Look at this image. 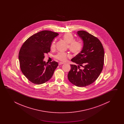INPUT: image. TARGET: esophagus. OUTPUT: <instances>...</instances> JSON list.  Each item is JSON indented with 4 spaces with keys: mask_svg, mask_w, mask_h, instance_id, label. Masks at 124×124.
Masks as SVG:
<instances>
[{
    "mask_svg": "<svg viewBox=\"0 0 124 124\" xmlns=\"http://www.w3.org/2000/svg\"><path fill=\"white\" fill-rule=\"evenodd\" d=\"M64 64V62H59V65H62V64Z\"/></svg>",
    "mask_w": 124,
    "mask_h": 124,
    "instance_id": "obj_1",
    "label": "esophagus"
}]
</instances>
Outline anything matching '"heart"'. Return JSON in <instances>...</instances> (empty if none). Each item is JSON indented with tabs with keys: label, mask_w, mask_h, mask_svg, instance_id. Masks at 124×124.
<instances>
[{
	"label": "heart",
	"mask_w": 124,
	"mask_h": 124,
	"mask_svg": "<svg viewBox=\"0 0 124 124\" xmlns=\"http://www.w3.org/2000/svg\"><path fill=\"white\" fill-rule=\"evenodd\" d=\"M62 39L66 42L68 43V48L74 54L79 53L82 50V42L78 40H75L74 36L70 33H67L64 34ZM51 49H54L55 47V42L54 41L51 45ZM70 57V55L68 53L63 52H60L58 53L55 58L59 60L65 61L67 57Z\"/></svg>",
	"instance_id": "obj_1"
}]
</instances>
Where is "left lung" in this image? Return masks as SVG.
Segmentation results:
<instances>
[{"mask_svg": "<svg viewBox=\"0 0 124 124\" xmlns=\"http://www.w3.org/2000/svg\"><path fill=\"white\" fill-rule=\"evenodd\" d=\"M77 33L82 40L83 46L80 53L71 60L78 66L70 65L68 78L77 86L85 87L95 82L102 70L104 50L100 41L93 35L84 31Z\"/></svg>", "mask_w": 124, "mask_h": 124, "instance_id": "left-lung-1", "label": "left lung"}]
</instances>
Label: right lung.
Here are the masks:
<instances>
[{
    "instance_id": "right-lung-1",
    "label": "right lung",
    "mask_w": 124,
    "mask_h": 124,
    "mask_svg": "<svg viewBox=\"0 0 124 124\" xmlns=\"http://www.w3.org/2000/svg\"><path fill=\"white\" fill-rule=\"evenodd\" d=\"M59 34L43 31L31 36L22 45L19 54L21 71L30 82L40 85L47 82L58 66L55 61H43L44 54L50 51L52 42Z\"/></svg>"
}]
</instances>
